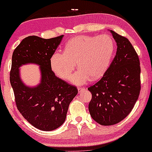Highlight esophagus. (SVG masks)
<instances>
[{"mask_svg": "<svg viewBox=\"0 0 152 152\" xmlns=\"http://www.w3.org/2000/svg\"><path fill=\"white\" fill-rule=\"evenodd\" d=\"M86 89V87H78V90H79V93H80V92L83 91V90H85Z\"/></svg>", "mask_w": 152, "mask_h": 152, "instance_id": "obj_1", "label": "esophagus"}]
</instances>
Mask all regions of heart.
Segmentation results:
<instances>
[{
	"mask_svg": "<svg viewBox=\"0 0 152 152\" xmlns=\"http://www.w3.org/2000/svg\"><path fill=\"white\" fill-rule=\"evenodd\" d=\"M115 50V43L110 35L75 37L65 44L64 53H53L50 67L56 76L67 79L76 63L79 69L72 75L70 81L82 85L90 78L96 80L104 74L113 60Z\"/></svg>",
	"mask_w": 152,
	"mask_h": 152,
	"instance_id": "heart-1",
	"label": "heart"
}]
</instances>
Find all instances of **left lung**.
I'll return each mask as SVG.
<instances>
[{
  "instance_id": "obj_1",
  "label": "left lung",
  "mask_w": 152,
  "mask_h": 152,
  "mask_svg": "<svg viewBox=\"0 0 152 152\" xmlns=\"http://www.w3.org/2000/svg\"><path fill=\"white\" fill-rule=\"evenodd\" d=\"M117 45L116 55L103 77L88 87L92 93L89 112L102 126L124 120L135 104L140 91V60L127 38L110 31Z\"/></svg>"
}]
</instances>
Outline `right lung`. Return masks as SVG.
Here are the masks:
<instances>
[{"mask_svg": "<svg viewBox=\"0 0 152 152\" xmlns=\"http://www.w3.org/2000/svg\"><path fill=\"white\" fill-rule=\"evenodd\" d=\"M63 35L50 39L37 36L24 38L12 54L10 83L17 107L24 118L42 131H52L65 122L68 107L78 90L55 76L50 59ZM27 64L40 66L41 82L34 87L25 85L19 67Z\"/></svg>", "mask_w": 152, "mask_h": 152, "instance_id": "add662e5", "label": "right lung"}]
</instances>
